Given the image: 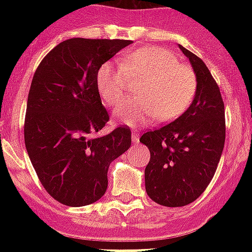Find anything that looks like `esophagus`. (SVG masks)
<instances>
[{
  "label": "esophagus",
  "mask_w": 252,
  "mask_h": 252,
  "mask_svg": "<svg viewBox=\"0 0 252 252\" xmlns=\"http://www.w3.org/2000/svg\"><path fill=\"white\" fill-rule=\"evenodd\" d=\"M138 141H140V134H138V132H132V142L133 144H138Z\"/></svg>",
  "instance_id": "34e87169"
}]
</instances>
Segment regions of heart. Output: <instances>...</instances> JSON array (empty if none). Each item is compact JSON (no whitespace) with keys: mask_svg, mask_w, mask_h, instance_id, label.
<instances>
[{"mask_svg":"<svg viewBox=\"0 0 252 252\" xmlns=\"http://www.w3.org/2000/svg\"><path fill=\"white\" fill-rule=\"evenodd\" d=\"M128 77L145 78L137 89L141 98L126 99L115 110L119 122L136 126L157 118L171 122L191 104L196 91V76L189 66L179 64L170 51L157 47L134 51L122 66L106 63L96 77L99 94L108 106L122 100L128 89Z\"/></svg>","mask_w":252,"mask_h":252,"instance_id":"obj_1","label":"heart"}]
</instances>
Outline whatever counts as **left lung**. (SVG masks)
Listing matches in <instances>:
<instances>
[{"label":"left lung","mask_w":252,"mask_h":252,"mask_svg":"<svg viewBox=\"0 0 252 252\" xmlns=\"http://www.w3.org/2000/svg\"><path fill=\"white\" fill-rule=\"evenodd\" d=\"M179 48L195 72V98L176 120L140 138L150 150L146 193L159 205L172 208L195 201L205 191L225 144V108L219 86L201 59Z\"/></svg>","instance_id":"left-lung-1"}]
</instances>
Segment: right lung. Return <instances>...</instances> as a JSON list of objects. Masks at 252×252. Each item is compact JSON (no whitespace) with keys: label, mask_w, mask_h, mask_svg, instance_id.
Segmentation results:
<instances>
[{"label":"right lung","mask_w":252,"mask_h":252,"mask_svg":"<svg viewBox=\"0 0 252 252\" xmlns=\"http://www.w3.org/2000/svg\"><path fill=\"white\" fill-rule=\"evenodd\" d=\"M130 40L73 37L41 60L30 87L25 144L39 180L59 203L84 207L107 189L110 163L130 146V129L118 126L91 138L108 122L99 95L100 66Z\"/></svg>","instance_id":"right-lung-1"}]
</instances>
